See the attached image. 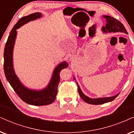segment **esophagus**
Returning a JSON list of instances; mask_svg holds the SVG:
<instances>
[{
    "label": "esophagus",
    "mask_w": 134,
    "mask_h": 134,
    "mask_svg": "<svg viewBox=\"0 0 134 134\" xmlns=\"http://www.w3.org/2000/svg\"><path fill=\"white\" fill-rule=\"evenodd\" d=\"M74 57H73V56H72V57H70V60H74Z\"/></svg>",
    "instance_id": "esophagus-1"
}]
</instances>
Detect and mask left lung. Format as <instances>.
<instances>
[{
	"label": "left lung",
	"instance_id": "obj_1",
	"mask_svg": "<svg viewBox=\"0 0 134 134\" xmlns=\"http://www.w3.org/2000/svg\"><path fill=\"white\" fill-rule=\"evenodd\" d=\"M103 17L106 19V25L105 26L102 27V31L105 33H123L125 34H127V30L124 26V25L118 20L115 19L112 16H108V15H103ZM75 80V77L74 78ZM77 83L78 86V91H79V94L82 99L86 103L91 104H102L104 103H106L110 101H112L116 98L117 96L119 95V94L113 96H110V97H105V98H91L88 96H86L82 92L80 87Z\"/></svg>",
	"mask_w": 134,
	"mask_h": 134
}]
</instances>
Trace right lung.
<instances>
[{"label": "right lung", "mask_w": 134, "mask_h": 134, "mask_svg": "<svg viewBox=\"0 0 134 134\" xmlns=\"http://www.w3.org/2000/svg\"><path fill=\"white\" fill-rule=\"evenodd\" d=\"M41 16V13L36 12L23 16L18 20L8 37L4 52V69L7 80L22 100L27 104L34 106H44L50 104L54 102L56 97L57 87L60 82V71L69 66L68 63L66 61L59 64L56 67H55L47 86L42 90H33L26 87L15 74L13 68V52L17 35L16 30L30 21H33Z\"/></svg>", "instance_id": "obj_1"}]
</instances>
